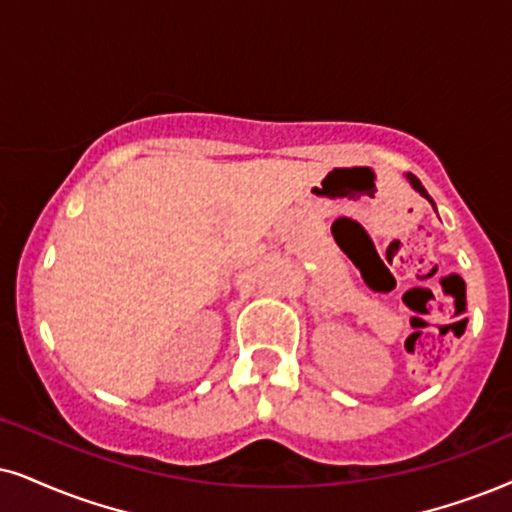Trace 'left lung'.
Returning a JSON list of instances; mask_svg holds the SVG:
<instances>
[{"label":"left lung","mask_w":512,"mask_h":512,"mask_svg":"<svg viewBox=\"0 0 512 512\" xmlns=\"http://www.w3.org/2000/svg\"><path fill=\"white\" fill-rule=\"evenodd\" d=\"M406 179H409V184L413 186V189H416V191L420 193V196H423V198H428V200H430V203H432V198L428 196V191H425V186H423V184H420V179L416 177V174H411V172H409V174H406ZM432 205H435V203H432Z\"/></svg>","instance_id":"8db88e82"}]
</instances>
